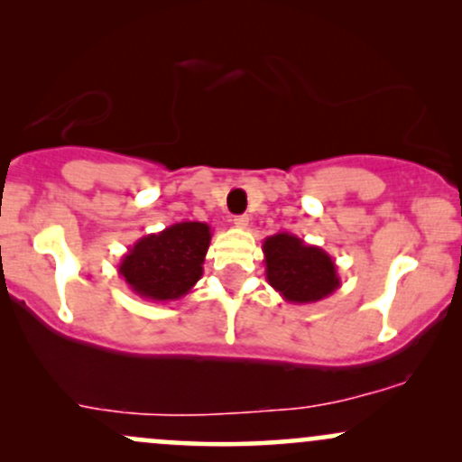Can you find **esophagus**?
<instances>
[{"label": "esophagus", "mask_w": 462, "mask_h": 462, "mask_svg": "<svg viewBox=\"0 0 462 462\" xmlns=\"http://www.w3.org/2000/svg\"><path fill=\"white\" fill-rule=\"evenodd\" d=\"M235 226H236V227H247V226H249V217H247V215H238V217H235Z\"/></svg>", "instance_id": "obj_1"}]
</instances>
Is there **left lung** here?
I'll return each instance as SVG.
<instances>
[{"label":"left lung","mask_w":462,"mask_h":462,"mask_svg":"<svg viewBox=\"0 0 462 462\" xmlns=\"http://www.w3.org/2000/svg\"><path fill=\"white\" fill-rule=\"evenodd\" d=\"M263 254L267 282L291 304H312L341 286L330 254L289 232L264 238Z\"/></svg>","instance_id":"1"}]
</instances>
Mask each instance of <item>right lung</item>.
Wrapping results in <instances>:
<instances>
[{
	"mask_svg": "<svg viewBox=\"0 0 462 462\" xmlns=\"http://www.w3.org/2000/svg\"><path fill=\"white\" fill-rule=\"evenodd\" d=\"M213 230L201 221H180L139 238L119 263V275L143 300L176 301L190 293L204 273Z\"/></svg>",
	"mask_w": 462,
	"mask_h": 462,
	"instance_id": "obj_1",
	"label": "right lung"
}]
</instances>
